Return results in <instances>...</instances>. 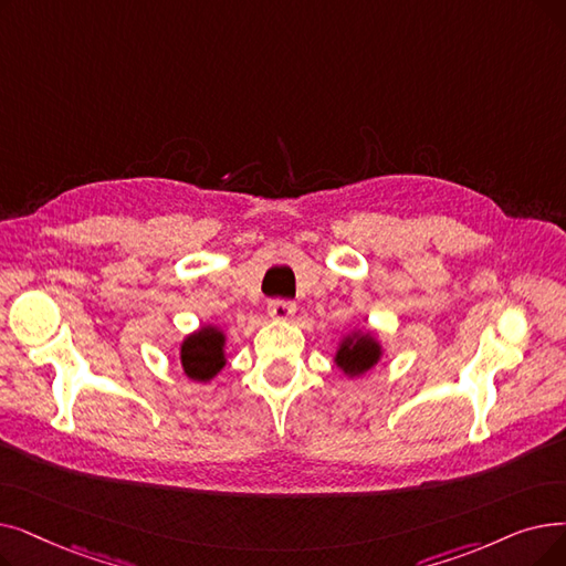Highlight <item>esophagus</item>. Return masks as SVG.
<instances>
[{"instance_id":"1","label":"esophagus","mask_w":566,"mask_h":566,"mask_svg":"<svg viewBox=\"0 0 566 566\" xmlns=\"http://www.w3.org/2000/svg\"><path fill=\"white\" fill-rule=\"evenodd\" d=\"M293 312H296V303H293V301L275 298V301L268 303V314L273 318H291Z\"/></svg>"}]
</instances>
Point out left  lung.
I'll return each instance as SVG.
<instances>
[{"mask_svg": "<svg viewBox=\"0 0 566 566\" xmlns=\"http://www.w3.org/2000/svg\"><path fill=\"white\" fill-rule=\"evenodd\" d=\"M379 344L370 335H360L356 339H347L337 352V365L347 375H360L379 360Z\"/></svg>", "mask_w": 566, "mask_h": 566, "instance_id": "8db88e82", "label": "left lung"}]
</instances>
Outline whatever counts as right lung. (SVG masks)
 <instances>
[{"label": "right lung", "mask_w": 566, "mask_h": 566, "mask_svg": "<svg viewBox=\"0 0 566 566\" xmlns=\"http://www.w3.org/2000/svg\"><path fill=\"white\" fill-rule=\"evenodd\" d=\"M180 360L191 379L208 381L224 367V335L217 328H203L185 339Z\"/></svg>", "instance_id": "obj_1"}]
</instances>
